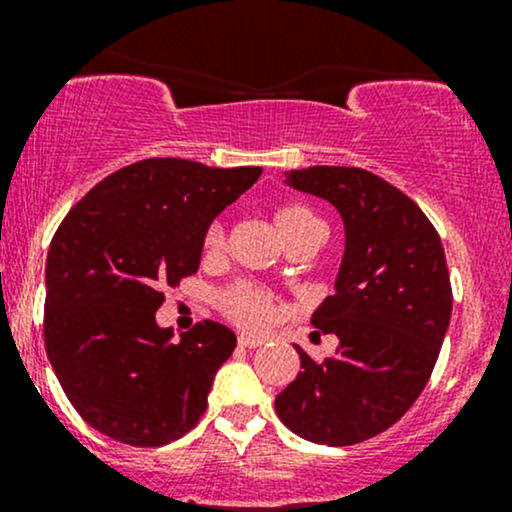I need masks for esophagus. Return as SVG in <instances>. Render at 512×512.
Here are the masks:
<instances>
[{
    "mask_svg": "<svg viewBox=\"0 0 512 512\" xmlns=\"http://www.w3.org/2000/svg\"><path fill=\"white\" fill-rule=\"evenodd\" d=\"M238 344L243 346V349H257V346H262V339L252 337V334H238Z\"/></svg>",
    "mask_w": 512,
    "mask_h": 512,
    "instance_id": "obj_1",
    "label": "esophagus"
}]
</instances>
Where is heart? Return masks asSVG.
I'll use <instances>...</instances> for the list:
<instances>
[{
	"label": "heart",
	"mask_w": 512,
	"mask_h": 512,
	"mask_svg": "<svg viewBox=\"0 0 512 512\" xmlns=\"http://www.w3.org/2000/svg\"><path fill=\"white\" fill-rule=\"evenodd\" d=\"M274 223L279 228L281 238L289 245L310 231H325L320 216L301 202L279 204L274 209ZM202 250L207 260H219L223 255V250H226V223L221 219H214L207 226L202 238ZM219 308L228 320H233L240 327H250V330H262L279 313V305H276L272 291L252 284V281H236V284L226 286L219 293Z\"/></svg>",
	"instance_id": "1"
}]
</instances>
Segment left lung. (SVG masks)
<instances>
[{"label":"left lung","mask_w":512,"mask_h":512,"mask_svg":"<svg viewBox=\"0 0 512 512\" xmlns=\"http://www.w3.org/2000/svg\"><path fill=\"white\" fill-rule=\"evenodd\" d=\"M289 182L339 209L346 252L337 291L313 315V327L337 334V351L315 361L296 346L303 370L274 407L296 436L354 445L397 424L424 392L450 325L448 264L419 204L380 175L313 166Z\"/></svg>","instance_id":"obj_1"}]
</instances>
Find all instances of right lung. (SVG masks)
Instances as JSON below:
<instances>
[{"label":"right lung","mask_w":512,"mask_h":512,"mask_svg":"<svg viewBox=\"0 0 512 512\" xmlns=\"http://www.w3.org/2000/svg\"><path fill=\"white\" fill-rule=\"evenodd\" d=\"M262 175L146 158L115 170L69 209L45 267V351L64 395L96 431L137 448L185 436L236 349L219 322L170 344L163 289L195 274L207 226Z\"/></svg>","instance_id":"right-lung-1"}]
</instances>
